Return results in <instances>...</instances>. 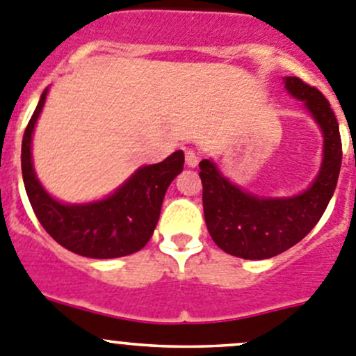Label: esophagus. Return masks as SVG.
I'll return each instance as SVG.
<instances>
[{"label": "esophagus", "mask_w": 356, "mask_h": 356, "mask_svg": "<svg viewBox=\"0 0 356 356\" xmlns=\"http://www.w3.org/2000/svg\"><path fill=\"white\" fill-rule=\"evenodd\" d=\"M200 161V153L195 152V149H188L186 152V165L188 167H196Z\"/></svg>", "instance_id": "1"}]
</instances>
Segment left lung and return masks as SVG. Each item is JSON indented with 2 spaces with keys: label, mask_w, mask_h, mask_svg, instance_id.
<instances>
[{
  "label": "left lung",
  "mask_w": 356,
  "mask_h": 356,
  "mask_svg": "<svg viewBox=\"0 0 356 356\" xmlns=\"http://www.w3.org/2000/svg\"><path fill=\"white\" fill-rule=\"evenodd\" d=\"M286 89L301 99L324 134V161L314 184L293 198H258L231 184L213 161H200L204 222L220 250L246 260H264L300 243L324 215L341 170L339 125L325 96L300 77Z\"/></svg>",
  "instance_id": "left-lung-1"
}]
</instances>
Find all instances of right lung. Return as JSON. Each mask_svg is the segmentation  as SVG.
<instances>
[{
  "label": "right lung",
  "mask_w": 356,
  "mask_h": 356,
  "mask_svg": "<svg viewBox=\"0 0 356 356\" xmlns=\"http://www.w3.org/2000/svg\"><path fill=\"white\" fill-rule=\"evenodd\" d=\"M48 89L25 127L22 139V177L35 217L58 245L88 258H118L145 248L160 218L167 188L184 167V153L138 168L124 186L102 201L63 204L42 189L32 167L31 141L35 120L44 106Z\"/></svg>",
  "instance_id": "add662e5"
}]
</instances>
